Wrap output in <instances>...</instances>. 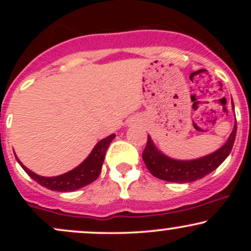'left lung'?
I'll return each mask as SVG.
<instances>
[{
	"mask_svg": "<svg viewBox=\"0 0 251 251\" xmlns=\"http://www.w3.org/2000/svg\"><path fill=\"white\" fill-rule=\"evenodd\" d=\"M236 131H237V125L235 123L229 139L220 150L195 160H175L166 157L162 152L158 151L150 135H148V143L143 152L144 163L149 171L159 179L172 181V183H190L201 179L217 169L229 155L235 143Z\"/></svg>",
	"mask_w": 251,
	"mask_h": 251,
	"instance_id": "left-lung-1",
	"label": "left lung"
}]
</instances>
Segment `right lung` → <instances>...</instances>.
<instances>
[{"instance_id": "obj_1", "label": "right lung", "mask_w": 251, "mask_h": 251, "mask_svg": "<svg viewBox=\"0 0 251 251\" xmlns=\"http://www.w3.org/2000/svg\"><path fill=\"white\" fill-rule=\"evenodd\" d=\"M114 137H116V134H111L105 139L100 140L96 145V148L92 150L88 157L86 158L85 162H82L77 168L73 169L67 174L56 176V177H42V176L34 174L33 171L25 168L24 164L17 159V157L16 159L28 176L33 178L40 185H42L43 188L59 192L74 191V190L88 185L99 177L103 159H105L106 150H107L108 145Z\"/></svg>"}]
</instances>
